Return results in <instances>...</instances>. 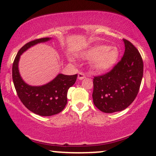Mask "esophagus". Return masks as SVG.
<instances>
[{
  "instance_id": "34e87169",
  "label": "esophagus",
  "mask_w": 156,
  "mask_h": 156,
  "mask_svg": "<svg viewBox=\"0 0 156 156\" xmlns=\"http://www.w3.org/2000/svg\"><path fill=\"white\" fill-rule=\"evenodd\" d=\"M84 78H86V76H85V75L83 74V73H78V80H82V79H83Z\"/></svg>"
}]
</instances>
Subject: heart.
<instances>
[{
    "label": "heart",
    "instance_id": "b5f03b06",
    "mask_svg": "<svg viewBox=\"0 0 156 156\" xmlns=\"http://www.w3.org/2000/svg\"><path fill=\"white\" fill-rule=\"evenodd\" d=\"M89 60H93L92 67L97 72H105L115 65L119 55V50L116 47L107 45H96L89 48L82 54ZM69 60H73L69 56Z\"/></svg>",
    "mask_w": 156,
    "mask_h": 156
}]
</instances>
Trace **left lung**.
Returning a JSON list of instances; mask_svg holds the SVG:
<instances>
[{
	"label": "left lung",
	"mask_w": 156,
	"mask_h": 156,
	"mask_svg": "<svg viewBox=\"0 0 156 156\" xmlns=\"http://www.w3.org/2000/svg\"><path fill=\"white\" fill-rule=\"evenodd\" d=\"M125 53L114 68L93 79V103L104 113L128 108L137 96L143 77V61L136 48L123 39Z\"/></svg>",
	"instance_id": "8db88e82"
}]
</instances>
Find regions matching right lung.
<instances>
[{"label": "right lung", "instance_id": "1", "mask_svg": "<svg viewBox=\"0 0 156 156\" xmlns=\"http://www.w3.org/2000/svg\"><path fill=\"white\" fill-rule=\"evenodd\" d=\"M51 39L45 37L26 43L20 49L12 65V79L20 100L28 110L43 117L57 114L63 110L67 103L68 89L76 83L78 76L60 73L49 83L38 87L28 85L23 80L18 69L20 55L32 46Z\"/></svg>", "mask_w": 156, "mask_h": 156}]
</instances>
